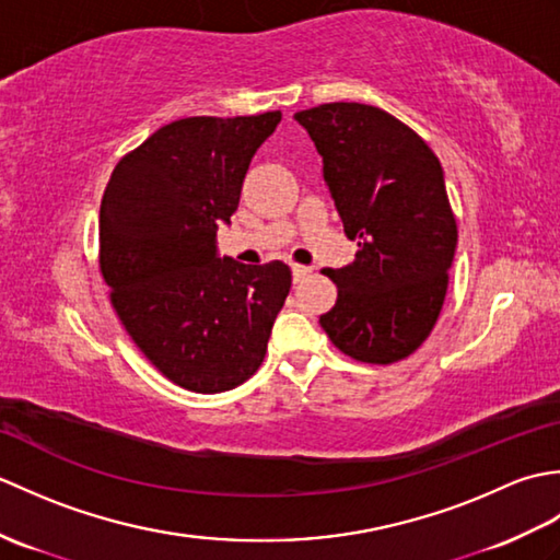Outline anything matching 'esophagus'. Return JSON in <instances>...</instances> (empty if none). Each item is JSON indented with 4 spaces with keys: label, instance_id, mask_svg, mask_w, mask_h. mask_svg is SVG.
Returning a JSON list of instances; mask_svg holds the SVG:
<instances>
[{
    "label": "esophagus",
    "instance_id": "34e87169",
    "mask_svg": "<svg viewBox=\"0 0 560 560\" xmlns=\"http://www.w3.org/2000/svg\"><path fill=\"white\" fill-rule=\"evenodd\" d=\"M291 271H293V281H301V279L307 277V273H311V269L303 267V265H293Z\"/></svg>",
    "mask_w": 560,
    "mask_h": 560
}]
</instances>
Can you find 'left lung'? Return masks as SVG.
Here are the masks:
<instances>
[{
    "instance_id": "obj_1",
    "label": "left lung",
    "mask_w": 560,
    "mask_h": 560,
    "mask_svg": "<svg viewBox=\"0 0 560 560\" xmlns=\"http://www.w3.org/2000/svg\"><path fill=\"white\" fill-rule=\"evenodd\" d=\"M293 117L323 156L343 233L359 241L351 265L323 271L337 303L319 325L355 361L407 359L438 323L455 259L443 165L413 129L373 105L325 103Z\"/></svg>"
}]
</instances>
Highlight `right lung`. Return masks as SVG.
<instances>
[{
  "instance_id": "obj_1",
  "label": "right lung",
  "mask_w": 560,
  "mask_h": 560,
  "mask_svg": "<svg viewBox=\"0 0 560 560\" xmlns=\"http://www.w3.org/2000/svg\"><path fill=\"white\" fill-rule=\"evenodd\" d=\"M281 113L185 117L115 165L101 201V271L127 335L185 389L217 395L265 361L291 291L283 261L221 257L249 161Z\"/></svg>"
}]
</instances>
